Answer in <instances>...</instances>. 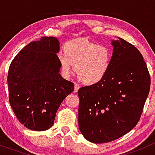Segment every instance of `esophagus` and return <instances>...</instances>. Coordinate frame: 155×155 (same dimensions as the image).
Masks as SVG:
<instances>
[{
    "mask_svg": "<svg viewBox=\"0 0 155 155\" xmlns=\"http://www.w3.org/2000/svg\"><path fill=\"white\" fill-rule=\"evenodd\" d=\"M79 87H80V86L78 85V84H74V92H77V91H78Z\"/></svg>",
    "mask_w": 155,
    "mask_h": 155,
    "instance_id": "obj_1",
    "label": "esophagus"
}]
</instances>
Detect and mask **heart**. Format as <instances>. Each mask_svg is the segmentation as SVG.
Returning <instances> with one entry per match:
<instances>
[{
  "label": "heart",
  "instance_id": "heart-1",
  "mask_svg": "<svg viewBox=\"0 0 155 155\" xmlns=\"http://www.w3.org/2000/svg\"><path fill=\"white\" fill-rule=\"evenodd\" d=\"M57 58L64 76H70L74 65L79 80L92 84L102 80L109 71L112 52L108 46L81 38L67 42L64 52H59Z\"/></svg>",
  "mask_w": 155,
  "mask_h": 155
}]
</instances>
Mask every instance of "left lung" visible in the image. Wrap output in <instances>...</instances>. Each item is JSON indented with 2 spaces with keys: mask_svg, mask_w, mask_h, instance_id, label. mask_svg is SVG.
Listing matches in <instances>:
<instances>
[{
  "mask_svg": "<svg viewBox=\"0 0 155 155\" xmlns=\"http://www.w3.org/2000/svg\"><path fill=\"white\" fill-rule=\"evenodd\" d=\"M111 45L106 75L78 91L79 129L94 143L113 141L130 132L140 118L150 91V74L139 50L119 37Z\"/></svg>",
  "mask_w": 155,
  "mask_h": 155,
  "instance_id": "left-lung-1",
  "label": "left lung"
}]
</instances>
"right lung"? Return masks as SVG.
Listing matches in <instances>:
<instances>
[{"label":"right lung","mask_w":155,"mask_h":155,"mask_svg":"<svg viewBox=\"0 0 155 155\" xmlns=\"http://www.w3.org/2000/svg\"><path fill=\"white\" fill-rule=\"evenodd\" d=\"M60 42L42 37L25 46L9 67V102L18 121L31 130L44 131L54 124L61 102L74 84L63 78L57 58Z\"/></svg>","instance_id":"obj_1"}]
</instances>
